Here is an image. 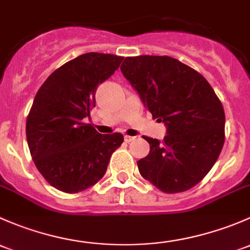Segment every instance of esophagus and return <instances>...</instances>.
Here are the masks:
<instances>
[{
    "mask_svg": "<svg viewBox=\"0 0 250 250\" xmlns=\"http://www.w3.org/2000/svg\"><path fill=\"white\" fill-rule=\"evenodd\" d=\"M135 138H136V137H132V136H125L124 140H125L126 143H130V142H132V141L135 140Z\"/></svg>",
    "mask_w": 250,
    "mask_h": 250,
    "instance_id": "1",
    "label": "esophagus"
}]
</instances>
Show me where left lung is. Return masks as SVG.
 Here are the masks:
<instances>
[{
  "label": "left lung",
  "mask_w": 250,
  "mask_h": 250,
  "mask_svg": "<svg viewBox=\"0 0 250 250\" xmlns=\"http://www.w3.org/2000/svg\"><path fill=\"white\" fill-rule=\"evenodd\" d=\"M120 69L153 119L167 126L163 142L144 138L150 150L137 161L141 176L166 194L191 189L223 149L225 113L220 100L201 73L171 56H130Z\"/></svg>",
  "instance_id": "obj_1"
}]
</instances>
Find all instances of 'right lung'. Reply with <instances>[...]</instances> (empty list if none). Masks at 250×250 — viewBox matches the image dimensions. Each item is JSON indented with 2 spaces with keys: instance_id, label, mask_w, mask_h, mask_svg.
I'll use <instances>...</instances> for the list:
<instances>
[{
  "instance_id": "right-lung-1",
  "label": "right lung",
  "mask_w": 250,
  "mask_h": 250,
  "mask_svg": "<svg viewBox=\"0 0 250 250\" xmlns=\"http://www.w3.org/2000/svg\"><path fill=\"white\" fill-rule=\"evenodd\" d=\"M123 59L83 54L55 69L36 94L26 119L27 144L40 173L60 191L76 194L96 184L124 142L122 133L100 135L84 120L95 107L96 87Z\"/></svg>"
}]
</instances>
